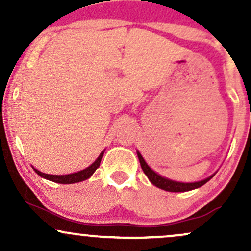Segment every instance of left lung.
<instances>
[{
	"label": "left lung",
	"mask_w": 251,
	"mask_h": 251,
	"mask_svg": "<svg viewBox=\"0 0 251 251\" xmlns=\"http://www.w3.org/2000/svg\"><path fill=\"white\" fill-rule=\"evenodd\" d=\"M138 158H139V162H140V166H142L144 174L148 176V178L150 179L153 185L157 186V188L165 190V191H170V192H184V191H190V190H194L200 188V186L204 185L206 181L210 180L209 177L206 179L201 180V181H196V183H179V181H174V180H170L166 179V178L162 177V176L157 175L153 170L150 169V166L148 164L145 163L144 158L142 157V154L139 152H137Z\"/></svg>",
	"instance_id": "obj_1"
}]
</instances>
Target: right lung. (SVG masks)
Returning a JSON list of instances; mask_svg holds the SVG:
<instances>
[{
    "instance_id": "1",
    "label": "right lung",
    "mask_w": 251,
    "mask_h": 251,
    "mask_svg": "<svg viewBox=\"0 0 251 251\" xmlns=\"http://www.w3.org/2000/svg\"><path fill=\"white\" fill-rule=\"evenodd\" d=\"M102 155H103V152L99 155V157H98V159L93 164H92L91 166H88L87 169L82 170V171L75 172V174L65 175V176H55V175L43 174V172H40L39 170H36V169H34V170H35V172L39 176H41V177L46 178V179H48V180L55 181V183H59V184L79 183V181L87 179V178H89L92 175L94 174V171H96V170L100 166V163H101V159H102Z\"/></svg>"
}]
</instances>
